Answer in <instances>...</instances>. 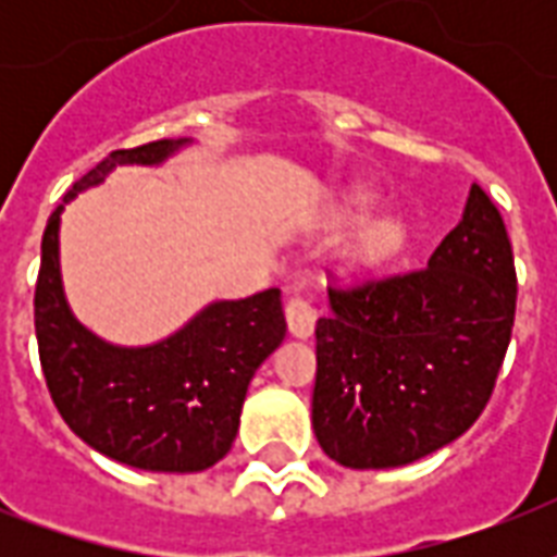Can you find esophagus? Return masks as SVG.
<instances>
[{
	"label": "esophagus",
	"instance_id": "obj_1",
	"mask_svg": "<svg viewBox=\"0 0 557 557\" xmlns=\"http://www.w3.org/2000/svg\"><path fill=\"white\" fill-rule=\"evenodd\" d=\"M314 321H318V309H314L306 297L295 295L286 304V323L288 332L295 335V338L306 341L314 335Z\"/></svg>",
	"mask_w": 557,
	"mask_h": 557
}]
</instances>
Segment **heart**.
Segmentation results:
<instances>
[{"label":"heart","mask_w":557,"mask_h":557,"mask_svg":"<svg viewBox=\"0 0 557 557\" xmlns=\"http://www.w3.org/2000/svg\"><path fill=\"white\" fill-rule=\"evenodd\" d=\"M372 208V199L367 193H356L352 201H349V216L352 219H364ZM398 243H401V225L396 219H375L364 227V234L358 239V251L367 260H384L389 253L396 251Z\"/></svg>","instance_id":"heart-1"}]
</instances>
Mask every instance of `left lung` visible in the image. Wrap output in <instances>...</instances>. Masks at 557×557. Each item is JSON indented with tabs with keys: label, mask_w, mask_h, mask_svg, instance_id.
<instances>
[{
	"label": "left lung",
	"mask_w": 557,
	"mask_h": 557,
	"mask_svg": "<svg viewBox=\"0 0 557 557\" xmlns=\"http://www.w3.org/2000/svg\"><path fill=\"white\" fill-rule=\"evenodd\" d=\"M500 210L476 185L428 265L330 288L318 321L312 428L344 468H398L445 448L492 396L515 323Z\"/></svg>",
	"instance_id": "1"
}]
</instances>
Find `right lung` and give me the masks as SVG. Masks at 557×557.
<instances>
[{"instance_id":"obj_1","label":"right lung","mask_w":557,"mask_h":557,"mask_svg":"<svg viewBox=\"0 0 557 557\" xmlns=\"http://www.w3.org/2000/svg\"><path fill=\"white\" fill-rule=\"evenodd\" d=\"M193 138L117 150L65 193L42 234L34 326L48 393L65 424L103 457L164 474L216 466L239 431L253 372L286 338L280 288L213 300L173 335L121 347L74 318L60 271V216L115 168H161Z\"/></svg>"}]
</instances>
